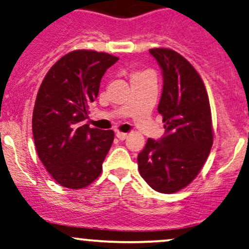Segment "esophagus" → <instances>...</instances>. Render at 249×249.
<instances>
[{
	"instance_id": "obj_1",
	"label": "esophagus",
	"mask_w": 249,
	"mask_h": 249,
	"mask_svg": "<svg viewBox=\"0 0 249 249\" xmlns=\"http://www.w3.org/2000/svg\"><path fill=\"white\" fill-rule=\"evenodd\" d=\"M116 136L118 138H119L120 141H124V140H126V138H127V133H125V132H117Z\"/></svg>"
}]
</instances>
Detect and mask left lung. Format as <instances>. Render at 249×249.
<instances>
[{
  "mask_svg": "<svg viewBox=\"0 0 249 249\" xmlns=\"http://www.w3.org/2000/svg\"><path fill=\"white\" fill-rule=\"evenodd\" d=\"M163 76L159 113L166 133L149 138L138 154L146 184L161 193L178 192L195 180L213 143L209 96L203 80L186 58L171 49H150Z\"/></svg>",
  "mask_w": 249,
  "mask_h": 249,
  "instance_id": "left-lung-1",
  "label": "left lung"
}]
</instances>
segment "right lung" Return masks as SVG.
<instances>
[{
  "instance_id": "1",
  "label": "right lung",
  "mask_w": 249,
  "mask_h": 249,
  "mask_svg": "<svg viewBox=\"0 0 249 249\" xmlns=\"http://www.w3.org/2000/svg\"><path fill=\"white\" fill-rule=\"evenodd\" d=\"M118 57L75 50L58 59L36 94L32 131L39 159L62 186L83 188L103 171L114 140L112 130L83 124L98 98L101 78Z\"/></svg>"
}]
</instances>
